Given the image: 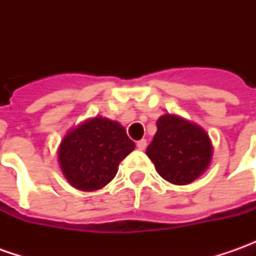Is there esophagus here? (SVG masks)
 <instances>
[{"label":"esophagus","instance_id":"1","mask_svg":"<svg viewBox=\"0 0 256 256\" xmlns=\"http://www.w3.org/2000/svg\"><path fill=\"white\" fill-rule=\"evenodd\" d=\"M136 148H138L140 151H144V150L146 148V140H140V141L136 142Z\"/></svg>","mask_w":256,"mask_h":256}]
</instances>
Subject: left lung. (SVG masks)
Returning <instances> with one entry per match:
<instances>
[{
	"label": "left lung",
	"mask_w": 256,
	"mask_h": 256,
	"mask_svg": "<svg viewBox=\"0 0 256 256\" xmlns=\"http://www.w3.org/2000/svg\"><path fill=\"white\" fill-rule=\"evenodd\" d=\"M146 155L165 181L188 185L210 168L214 146L208 132L180 115L164 114Z\"/></svg>",
	"instance_id": "left-lung-1"
}]
</instances>
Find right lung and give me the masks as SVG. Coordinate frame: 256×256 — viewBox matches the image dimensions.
I'll return each instance as SVG.
<instances>
[{"label": "right lung", "instance_id": "add662e5", "mask_svg": "<svg viewBox=\"0 0 256 256\" xmlns=\"http://www.w3.org/2000/svg\"><path fill=\"white\" fill-rule=\"evenodd\" d=\"M135 144L116 121L94 116L71 128L58 146V164L64 178L80 191L92 192L112 181L120 162Z\"/></svg>", "mask_w": 256, "mask_h": 256}]
</instances>
